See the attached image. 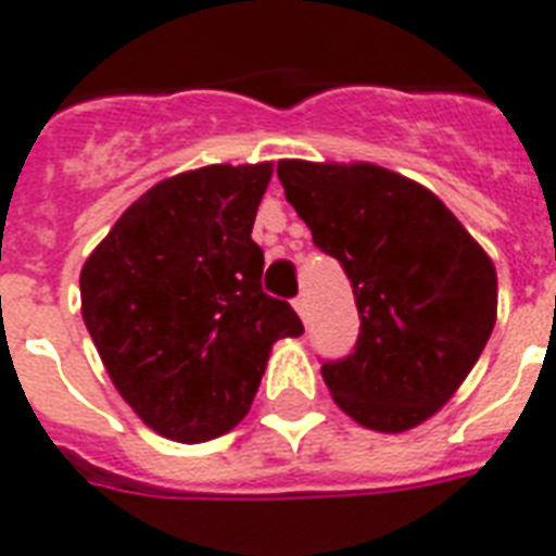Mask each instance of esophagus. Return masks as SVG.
<instances>
[{
	"mask_svg": "<svg viewBox=\"0 0 556 556\" xmlns=\"http://www.w3.org/2000/svg\"><path fill=\"white\" fill-rule=\"evenodd\" d=\"M292 304H295V313H299L301 318L306 321V315H309V299H306V295H299V299L292 301Z\"/></svg>",
	"mask_w": 556,
	"mask_h": 556,
	"instance_id": "34e87169",
	"label": "esophagus"
}]
</instances>
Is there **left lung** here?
<instances>
[{
	"mask_svg": "<svg viewBox=\"0 0 556 556\" xmlns=\"http://www.w3.org/2000/svg\"><path fill=\"white\" fill-rule=\"evenodd\" d=\"M315 247L344 266L362 330L327 362L332 402L362 428L402 433L445 407L496 324V269L456 215L376 163L278 160Z\"/></svg>",
	"mask_w": 556,
	"mask_h": 556,
	"instance_id": "left-lung-1",
	"label": "left lung"
}]
</instances>
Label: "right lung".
I'll return each instance as SVG.
<instances>
[{
  "label": "right lung",
  "instance_id": "1",
  "mask_svg": "<svg viewBox=\"0 0 556 556\" xmlns=\"http://www.w3.org/2000/svg\"><path fill=\"white\" fill-rule=\"evenodd\" d=\"M273 163L192 168L140 194L79 273L83 321L114 388L172 442L224 437L250 413L273 344L304 324L261 290L252 241Z\"/></svg>",
  "mask_w": 556,
  "mask_h": 556
}]
</instances>
